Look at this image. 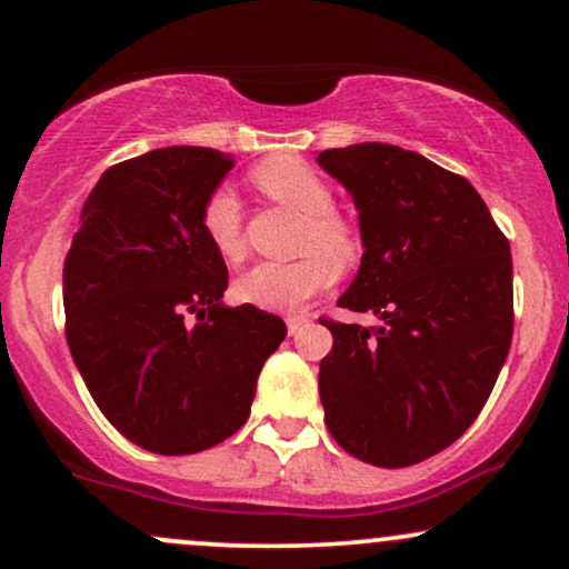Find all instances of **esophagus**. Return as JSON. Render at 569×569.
I'll list each match as a JSON object with an SVG mask.
<instances>
[{
  "instance_id": "34e87169",
  "label": "esophagus",
  "mask_w": 569,
  "mask_h": 569,
  "mask_svg": "<svg viewBox=\"0 0 569 569\" xmlns=\"http://www.w3.org/2000/svg\"><path fill=\"white\" fill-rule=\"evenodd\" d=\"M284 321H287V331H290V333H298V331L302 329V326L308 323V316H287Z\"/></svg>"
}]
</instances>
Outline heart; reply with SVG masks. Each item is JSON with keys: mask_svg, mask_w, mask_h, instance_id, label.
Wrapping results in <instances>:
<instances>
[{"mask_svg": "<svg viewBox=\"0 0 569 569\" xmlns=\"http://www.w3.org/2000/svg\"><path fill=\"white\" fill-rule=\"evenodd\" d=\"M253 183L279 204L306 214L300 230L298 261H263L236 282V295L263 310L290 313L306 306L318 292L329 290L340 267H352L360 256V240L345 217L333 212L337 199L326 178L310 162L295 154L263 160L253 168ZM199 224L209 246L224 261H240L243 243V209L230 186H217L201 204Z\"/></svg>", "mask_w": 569, "mask_h": 569, "instance_id": "obj_1", "label": "heart"}]
</instances>
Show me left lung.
Here are the masks:
<instances>
[{
	"label": "left lung",
	"instance_id": "8db88e82",
	"mask_svg": "<svg viewBox=\"0 0 569 569\" xmlns=\"http://www.w3.org/2000/svg\"><path fill=\"white\" fill-rule=\"evenodd\" d=\"M318 166L360 209L362 263L341 308L380 326L318 318L333 347L318 391L349 456L403 469L479 417L512 341L510 243L463 176L396 144L323 150Z\"/></svg>",
	"mask_w": 569,
	"mask_h": 569
}]
</instances>
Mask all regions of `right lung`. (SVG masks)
Returning <instances> with one entry per match:
<instances>
[{
  "label": "right lung",
  "instance_id": "right-lung-1",
  "mask_svg": "<svg viewBox=\"0 0 569 569\" xmlns=\"http://www.w3.org/2000/svg\"><path fill=\"white\" fill-rule=\"evenodd\" d=\"M232 166L209 147L116 162L84 201L64 259L77 370L108 422L150 453H199L238 432L287 337L279 316L220 302L228 267L199 214Z\"/></svg>",
  "mask_w": 569,
  "mask_h": 569
}]
</instances>
